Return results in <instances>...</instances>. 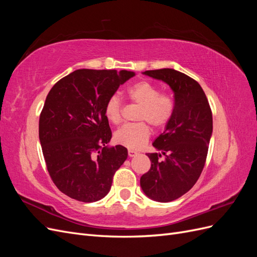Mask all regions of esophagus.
Wrapping results in <instances>:
<instances>
[{"mask_svg":"<svg viewBox=\"0 0 257 257\" xmlns=\"http://www.w3.org/2000/svg\"><path fill=\"white\" fill-rule=\"evenodd\" d=\"M137 154H138V152H137L136 150H133V149H128V157L133 158V157H135V155H137Z\"/></svg>","mask_w":257,"mask_h":257,"instance_id":"esophagus-1","label":"esophagus"}]
</instances>
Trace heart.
Here are the masks:
<instances>
[{
    "label": "heart",
    "mask_w": 257,
    "mask_h": 257,
    "mask_svg": "<svg viewBox=\"0 0 257 257\" xmlns=\"http://www.w3.org/2000/svg\"><path fill=\"white\" fill-rule=\"evenodd\" d=\"M127 95L133 102L141 104L137 119L147 120L155 127L164 126L172 119L174 102L167 94H162L160 89L149 81H139L127 89ZM105 115L112 124L122 120V103L118 95H112L105 104ZM150 127L145 121L127 123L120 127L114 135L115 142L128 148L139 149L150 137Z\"/></svg>",
    "instance_id": "obj_1"
}]
</instances>
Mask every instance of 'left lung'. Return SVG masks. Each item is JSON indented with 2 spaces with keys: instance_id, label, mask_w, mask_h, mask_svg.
Wrapping results in <instances>:
<instances>
[{
  "instance_id": "1",
  "label": "left lung",
  "mask_w": 257,
  "mask_h": 257,
  "mask_svg": "<svg viewBox=\"0 0 257 257\" xmlns=\"http://www.w3.org/2000/svg\"><path fill=\"white\" fill-rule=\"evenodd\" d=\"M143 74L166 82L174 91L172 119L152 144L166 159L159 160L161 153H147L151 167L141 178L148 197L168 203L189 192L203 172L212 135V112L204 90L188 75L173 68Z\"/></svg>"
}]
</instances>
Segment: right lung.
I'll use <instances>...</instances> for the list:
<instances>
[{"mask_svg":"<svg viewBox=\"0 0 257 257\" xmlns=\"http://www.w3.org/2000/svg\"><path fill=\"white\" fill-rule=\"evenodd\" d=\"M134 76L130 71L77 69L49 91L40 116V142L53 183L68 197L93 203L110 191L127 149L107 146L112 134L105 104Z\"/></svg>","mask_w":257,"mask_h":257,"instance_id":"add662e5","label":"right lung"}]
</instances>
